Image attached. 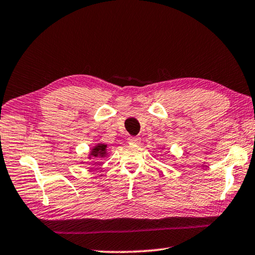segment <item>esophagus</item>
Here are the masks:
<instances>
[{
    "mask_svg": "<svg viewBox=\"0 0 255 255\" xmlns=\"http://www.w3.org/2000/svg\"><path fill=\"white\" fill-rule=\"evenodd\" d=\"M128 143H130V144H139L140 143V138L139 137H129L128 138Z\"/></svg>",
    "mask_w": 255,
    "mask_h": 255,
    "instance_id": "obj_1",
    "label": "esophagus"
}]
</instances>
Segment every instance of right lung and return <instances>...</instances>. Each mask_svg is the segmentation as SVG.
<instances>
[{"mask_svg":"<svg viewBox=\"0 0 255 255\" xmlns=\"http://www.w3.org/2000/svg\"><path fill=\"white\" fill-rule=\"evenodd\" d=\"M107 148H108L107 144H102V143L97 144L91 150H90L89 158L91 159L92 157H106L108 155Z\"/></svg>","mask_w":255,"mask_h":255,"instance_id":"1","label":"right lung"}]
</instances>
